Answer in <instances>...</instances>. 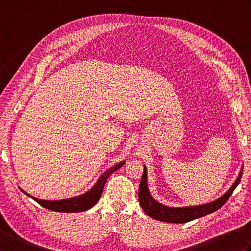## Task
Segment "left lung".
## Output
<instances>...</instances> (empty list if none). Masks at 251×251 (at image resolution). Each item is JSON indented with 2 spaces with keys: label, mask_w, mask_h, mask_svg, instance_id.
<instances>
[{
  "label": "left lung",
  "mask_w": 251,
  "mask_h": 251,
  "mask_svg": "<svg viewBox=\"0 0 251 251\" xmlns=\"http://www.w3.org/2000/svg\"><path fill=\"white\" fill-rule=\"evenodd\" d=\"M242 175L243 170H241V173L238 175V178L231 186L230 190H228L222 197H220V199H218L215 201L208 202V204L201 206L172 208L159 204L155 200H153V197L150 195L147 183V168L145 166L139 184V191H138V197H139V202L143 211H145L148 216L153 218V219L169 223H185L197 219V218H201L202 216L209 215L211 212L218 210L219 208L225 205L226 201L230 199L233 191L235 190V188L238 185L242 178Z\"/></svg>",
  "instance_id": "obj_1"
}]
</instances>
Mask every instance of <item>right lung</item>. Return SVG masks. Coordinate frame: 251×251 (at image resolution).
<instances>
[{
    "label": "right lung",
    "instance_id": "obj_1",
    "mask_svg": "<svg viewBox=\"0 0 251 251\" xmlns=\"http://www.w3.org/2000/svg\"><path fill=\"white\" fill-rule=\"evenodd\" d=\"M123 165H124V162L114 165L113 167H111L110 169L106 170L103 175L100 176L97 182H96V184L88 192L77 197H72V199L61 201H43L29 195L28 193H25L24 190L21 191H23L25 195H28L31 199H33L36 202H39L42 207L46 208V209L58 212H82L85 210H88L89 208H92L96 202L100 200V196L102 194L104 184L106 182V180H108L109 176L112 173H114L115 170L121 168Z\"/></svg>",
    "mask_w": 251,
    "mask_h": 251
}]
</instances>
